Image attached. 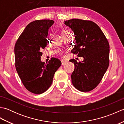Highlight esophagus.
Here are the masks:
<instances>
[{"mask_svg":"<svg viewBox=\"0 0 124 124\" xmlns=\"http://www.w3.org/2000/svg\"><path fill=\"white\" fill-rule=\"evenodd\" d=\"M68 62L66 60H61V63H62V65H64V64H65L67 63Z\"/></svg>","mask_w":124,"mask_h":124,"instance_id":"1","label":"esophagus"}]
</instances>
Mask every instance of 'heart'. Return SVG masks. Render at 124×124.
<instances>
[{
	"mask_svg": "<svg viewBox=\"0 0 124 124\" xmlns=\"http://www.w3.org/2000/svg\"><path fill=\"white\" fill-rule=\"evenodd\" d=\"M68 33L67 31H64L63 32H62V33ZM60 54H62V52H60Z\"/></svg>",
	"mask_w": 124,
	"mask_h": 124,
	"instance_id": "b5f03b06",
	"label": "heart"
}]
</instances>
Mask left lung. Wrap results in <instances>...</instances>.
I'll return each mask as SVG.
<instances>
[{
	"label": "left lung",
	"mask_w": 124,
	"mask_h": 124,
	"mask_svg": "<svg viewBox=\"0 0 124 124\" xmlns=\"http://www.w3.org/2000/svg\"><path fill=\"white\" fill-rule=\"evenodd\" d=\"M75 34V45L71 53L84 61L75 64L71 75L73 85L81 92L93 90L99 85L109 64V44L104 34L95 23L72 18L64 21Z\"/></svg>",
	"instance_id": "obj_1"
}]
</instances>
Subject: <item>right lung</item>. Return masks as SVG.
Returning <instances> with one entry per match:
<instances>
[{
	"label": "right lung",
	"instance_id": "obj_1",
	"mask_svg": "<svg viewBox=\"0 0 124 124\" xmlns=\"http://www.w3.org/2000/svg\"><path fill=\"white\" fill-rule=\"evenodd\" d=\"M54 22L51 20L31 22L15 45L16 70L26 89L36 94L43 93L49 88L55 72L61 65L60 60L55 57L47 64L40 60L42 49L49 43L46 40L48 29Z\"/></svg>",
	"mask_w": 124,
	"mask_h": 124
}]
</instances>
